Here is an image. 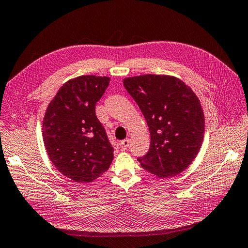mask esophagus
Instances as JSON below:
<instances>
[{
    "mask_svg": "<svg viewBox=\"0 0 248 248\" xmlns=\"http://www.w3.org/2000/svg\"><path fill=\"white\" fill-rule=\"evenodd\" d=\"M128 147H129V139H124L120 142V148L122 149V150H126Z\"/></svg>",
    "mask_w": 248,
    "mask_h": 248,
    "instance_id": "1",
    "label": "esophagus"
}]
</instances>
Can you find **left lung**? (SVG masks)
<instances>
[{
	"mask_svg": "<svg viewBox=\"0 0 248 248\" xmlns=\"http://www.w3.org/2000/svg\"><path fill=\"white\" fill-rule=\"evenodd\" d=\"M141 110L150 132V149L140 165L158 178L180 174L202 146L205 120L191 88L171 76L144 74L123 80Z\"/></svg>",
	"mask_w": 248,
	"mask_h": 248,
	"instance_id": "1",
	"label": "left lung"
}]
</instances>
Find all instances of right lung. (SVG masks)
Returning a JSON list of instances; mask_svg holds the SVG:
<instances>
[{
	"mask_svg": "<svg viewBox=\"0 0 248 248\" xmlns=\"http://www.w3.org/2000/svg\"><path fill=\"white\" fill-rule=\"evenodd\" d=\"M110 78L81 76L59 88L46 109L42 135L49 160L58 171L88 184L108 170L113 151L95 107Z\"/></svg>",
	"mask_w": 248,
	"mask_h": 248,
	"instance_id": "right-lung-1",
	"label": "right lung"
}]
</instances>
